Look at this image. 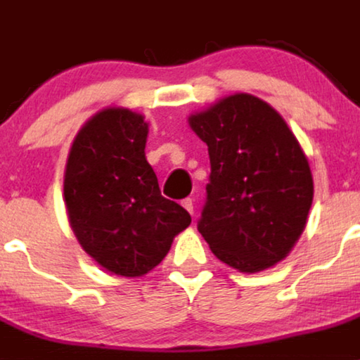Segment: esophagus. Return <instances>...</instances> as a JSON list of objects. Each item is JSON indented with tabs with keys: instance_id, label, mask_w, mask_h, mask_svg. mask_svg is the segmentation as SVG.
<instances>
[{
	"instance_id": "esophagus-1",
	"label": "esophagus",
	"mask_w": 360,
	"mask_h": 360,
	"mask_svg": "<svg viewBox=\"0 0 360 360\" xmlns=\"http://www.w3.org/2000/svg\"><path fill=\"white\" fill-rule=\"evenodd\" d=\"M183 207L186 208V210H188L190 214H192V216H194V199H190V198H186V199H183Z\"/></svg>"
}]
</instances>
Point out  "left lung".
Segmentation results:
<instances>
[{
  "instance_id": "8db88e82",
  "label": "left lung",
  "mask_w": 360,
  "mask_h": 360,
  "mask_svg": "<svg viewBox=\"0 0 360 360\" xmlns=\"http://www.w3.org/2000/svg\"><path fill=\"white\" fill-rule=\"evenodd\" d=\"M208 146L210 177L198 231L223 264L241 273L291 252L313 203L309 162L285 120L249 93L190 115Z\"/></svg>"
}]
</instances>
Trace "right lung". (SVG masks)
I'll return each mask as SVG.
<instances>
[{"label":"right lung","mask_w":360,"mask_h":360,"mask_svg":"<svg viewBox=\"0 0 360 360\" xmlns=\"http://www.w3.org/2000/svg\"><path fill=\"white\" fill-rule=\"evenodd\" d=\"M146 137L143 115L105 108L78 131L65 166L72 232L96 264L119 276L152 271L192 221L185 208L161 195L144 155Z\"/></svg>","instance_id":"add662e5"}]
</instances>
